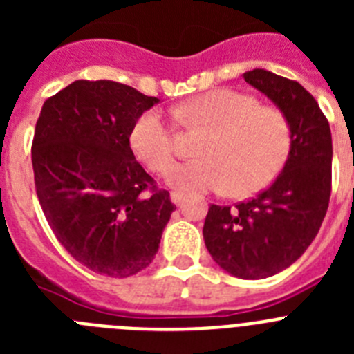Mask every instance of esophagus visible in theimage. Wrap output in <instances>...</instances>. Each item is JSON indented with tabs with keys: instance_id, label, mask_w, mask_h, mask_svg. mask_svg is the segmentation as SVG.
<instances>
[{
	"instance_id": "esophagus-1",
	"label": "esophagus",
	"mask_w": 354,
	"mask_h": 354,
	"mask_svg": "<svg viewBox=\"0 0 354 354\" xmlns=\"http://www.w3.org/2000/svg\"><path fill=\"white\" fill-rule=\"evenodd\" d=\"M170 200L174 202L175 205H180L184 202V195H183V193H179V192H171L170 193Z\"/></svg>"
}]
</instances>
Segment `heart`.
<instances>
[{
  "mask_svg": "<svg viewBox=\"0 0 354 354\" xmlns=\"http://www.w3.org/2000/svg\"><path fill=\"white\" fill-rule=\"evenodd\" d=\"M187 124L209 133L198 156L175 165L168 183L183 192H220L248 196L280 174L292 142L289 118L274 106L236 90L218 88L200 93L177 109ZM134 154L150 170L167 171L174 161V136L165 115L149 109L133 124L129 136Z\"/></svg>",
  "mask_w": 354,
  "mask_h": 354,
  "instance_id": "heart-1",
  "label": "heart"
}]
</instances>
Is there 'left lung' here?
Listing matches in <instances>:
<instances>
[{
    "label": "left lung",
    "instance_id": "obj_1",
    "mask_svg": "<svg viewBox=\"0 0 354 354\" xmlns=\"http://www.w3.org/2000/svg\"><path fill=\"white\" fill-rule=\"evenodd\" d=\"M243 77L286 113L292 142L282 174L266 192L236 207H209L204 241L228 274L261 280L287 270L317 236L330 204L333 147L326 117L298 81L266 68Z\"/></svg>",
    "mask_w": 354,
    "mask_h": 354
}]
</instances>
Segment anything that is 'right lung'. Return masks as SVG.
<instances>
[{
	"mask_svg": "<svg viewBox=\"0 0 354 354\" xmlns=\"http://www.w3.org/2000/svg\"><path fill=\"white\" fill-rule=\"evenodd\" d=\"M158 97L117 81H74L44 102L31 162L49 227L72 257L126 278L154 261L175 205L136 161L133 124Z\"/></svg>",
	"mask_w": 354,
	"mask_h": 354,
	"instance_id": "right-lung-1",
	"label": "right lung"
}]
</instances>
